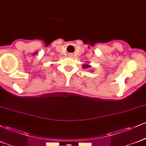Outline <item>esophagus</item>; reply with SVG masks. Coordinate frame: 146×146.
<instances>
[{"label": "esophagus", "instance_id": "esophagus-1", "mask_svg": "<svg viewBox=\"0 0 146 146\" xmlns=\"http://www.w3.org/2000/svg\"><path fill=\"white\" fill-rule=\"evenodd\" d=\"M72 55H72V54H70V55H69L70 57H72Z\"/></svg>", "mask_w": 146, "mask_h": 146}]
</instances>
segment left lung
Returning <instances> with one entry per match:
<instances>
[{"mask_svg": "<svg viewBox=\"0 0 146 146\" xmlns=\"http://www.w3.org/2000/svg\"><path fill=\"white\" fill-rule=\"evenodd\" d=\"M90 66H91L89 64H84V65H83L82 67H83V68H89Z\"/></svg>", "mask_w": 146, "mask_h": 146, "instance_id": "1", "label": "left lung"}]
</instances>
